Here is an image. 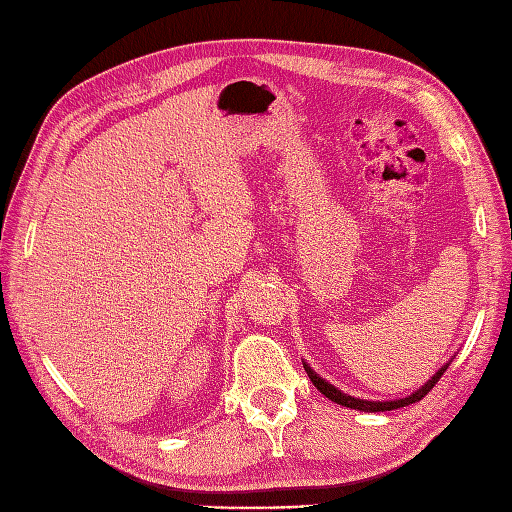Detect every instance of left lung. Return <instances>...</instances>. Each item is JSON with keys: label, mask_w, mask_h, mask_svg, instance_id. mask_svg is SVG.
<instances>
[{"label": "left lung", "mask_w": 512, "mask_h": 512, "mask_svg": "<svg viewBox=\"0 0 512 512\" xmlns=\"http://www.w3.org/2000/svg\"><path fill=\"white\" fill-rule=\"evenodd\" d=\"M453 356H455V354H453ZM451 361H453V358H451ZM451 361L444 363V365L438 369V372L433 374L422 387H418L416 391H413V394H409V396H405V398H396V400H363V398H354V396H350V394H343V391H341L339 387L330 385L328 380L321 378L317 372H314V369H312L306 361H303V367H306V372H308V376H310V380H312V385L317 387L325 398H330L332 402H336V405H341V407H350V409H356V411L374 413V411L400 409V407H407V405H413V402L422 400L424 396L429 394V391H431L433 387H436V383L442 378V374L447 372V367L451 365Z\"/></svg>", "instance_id": "8db88e82"}]
</instances>
